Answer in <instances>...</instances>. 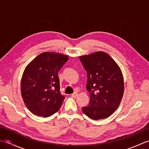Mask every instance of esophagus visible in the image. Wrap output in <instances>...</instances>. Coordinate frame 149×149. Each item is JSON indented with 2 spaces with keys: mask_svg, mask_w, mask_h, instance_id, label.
Segmentation results:
<instances>
[{
  "mask_svg": "<svg viewBox=\"0 0 149 149\" xmlns=\"http://www.w3.org/2000/svg\"><path fill=\"white\" fill-rule=\"evenodd\" d=\"M78 96V93L76 92H74V93L72 94V97L73 98H76Z\"/></svg>",
  "mask_w": 149,
  "mask_h": 149,
  "instance_id": "esophagus-1",
  "label": "esophagus"
}]
</instances>
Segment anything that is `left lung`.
<instances>
[{
  "instance_id": "left-lung-1",
  "label": "left lung",
  "mask_w": 149,
  "mask_h": 149,
  "mask_svg": "<svg viewBox=\"0 0 149 149\" xmlns=\"http://www.w3.org/2000/svg\"><path fill=\"white\" fill-rule=\"evenodd\" d=\"M79 59L87 71L86 89L90 95L89 105L82 110L93 120L106 118L118 108L123 97L121 69L111 57L102 51L81 56Z\"/></svg>"
}]
</instances>
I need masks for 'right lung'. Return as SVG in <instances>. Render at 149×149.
<instances>
[{
    "instance_id": "add662e5",
    "label": "right lung",
    "mask_w": 149,
    "mask_h": 149,
    "mask_svg": "<svg viewBox=\"0 0 149 149\" xmlns=\"http://www.w3.org/2000/svg\"><path fill=\"white\" fill-rule=\"evenodd\" d=\"M67 55L45 52L27 65L21 80L24 104L34 115L49 117L61 106L65 97L60 93L58 72L68 59Z\"/></svg>"
}]
</instances>
